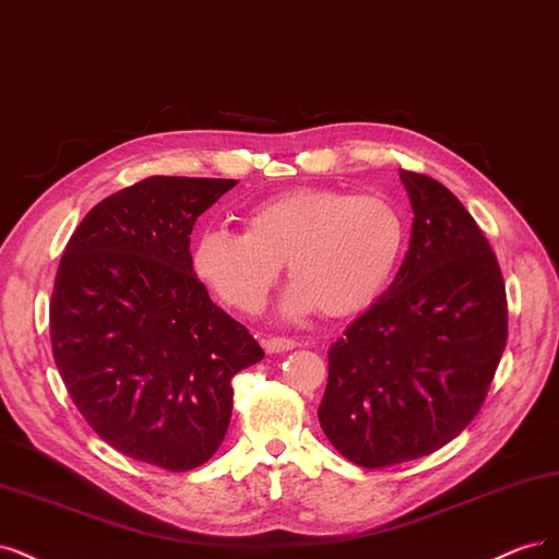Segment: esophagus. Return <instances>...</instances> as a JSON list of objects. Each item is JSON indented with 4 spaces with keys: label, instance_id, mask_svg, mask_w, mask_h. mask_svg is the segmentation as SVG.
Listing matches in <instances>:
<instances>
[{
    "label": "esophagus",
    "instance_id": "esophagus-1",
    "mask_svg": "<svg viewBox=\"0 0 559 559\" xmlns=\"http://www.w3.org/2000/svg\"><path fill=\"white\" fill-rule=\"evenodd\" d=\"M297 348V341L295 338H283V336H269L264 338V350L266 353H287Z\"/></svg>",
    "mask_w": 559,
    "mask_h": 559
}]
</instances>
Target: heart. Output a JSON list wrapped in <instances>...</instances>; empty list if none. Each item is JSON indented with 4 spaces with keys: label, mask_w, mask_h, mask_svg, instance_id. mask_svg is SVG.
<instances>
[{
    "label": "heart",
    "mask_w": 559,
    "mask_h": 559,
    "mask_svg": "<svg viewBox=\"0 0 559 559\" xmlns=\"http://www.w3.org/2000/svg\"><path fill=\"white\" fill-rule=\"evenodd\" d=\"M404 241V218L385 197L295 188L250 206L243 231L215 227L197 234L190 264L223 304L258 313L285 262L295 281L281 301L285 318L316 309L346 318L385 290Z\"/></svg>",
    "instance_id": "1"
}]
</instances>
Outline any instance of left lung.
<instances>
[{
	"label": "left lung",
	"mask_w": 559,
	"mask_h": 559,
	"mask_svg": "<svg viewBox=\"0 0 559 559\" xmlns=\"http://www.w3.org/2000/svg\"><path fill=\"white\" fill-rule=\"evenodd\" d=\"M413 209L388 290L330 348L318 420L346 460L435 453L474 420L507 348V287L488 239L445 186L400 169Z\"/></svg>",
	"instance_id": "obj_1"
}]
</instances>
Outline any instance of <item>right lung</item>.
Segmentation results:
<instances>
[{
  "label": "right lung",
  "instance_id": "right-lung-1",
  "mask_svg": "<svg viewBox=\"0 0 559 559\" xmlns=\"http://www.w3.org/2000/svg\"><path fill=\"white\" fill-rule=\"evenodd\" d=\"M237 183L151 176L106 197L71 234L52 287V357L76 408L118 453L169 472L213 457L234 373L264 357L190 264L197 218Z\"/></svg>",
  "mask_w": 559,
  "mask_h": 559
}]
</instances>
